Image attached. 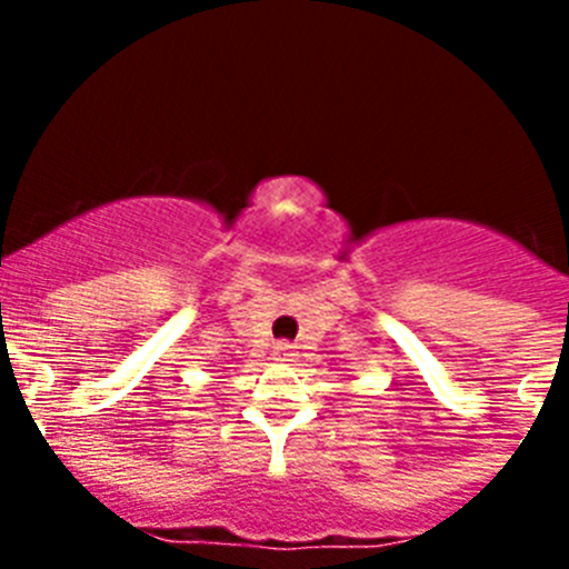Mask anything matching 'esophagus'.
Listing matches in <instances>:
<instances>
[{
    "instance_id": "34e87169",
    "label": "esophagus",
    "mask_w": 569,
    "mask_h": 569,
    "mask_svg": "<svg viewBox=\"0 0 569 569\" xmlns=\"http://www.w3.org/2000/svg\"><path fill=\"white\" fill-rule=\"evenodd\" d=\"M293 356H296V347L290 345V341H279V345L273 347L276 361H293Z\"/></svg>"
}]
</instances>
